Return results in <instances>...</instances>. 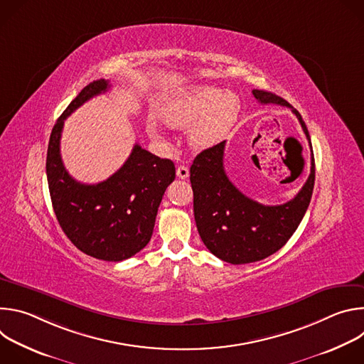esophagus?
<instances>
[{"mask_svg":"<svg viewBox=\"0 0 364 364\" xmlns=\"http://www.w3.org/2000/svg\"><path fill=\"white\" fill-rule=\"evenodd\" d=\"M188 174H190V171H188V168L186 167V166H178L177 167V177L178 178H187L188 177Z\"/></svg>","mask_w":364,"mask_h":364,"instance_id":"obj_1","label":"esophagus"}]
</instances>
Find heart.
Masks as SVG:
<instances>
[{"mask_svg":"<svg viewBox=\"0 0 364 364\" xmlns=\"http://www.w3.org/2000/svg\"><path fill=\"white\" fill-rule=\"evenodd\" d=\"M235 93L215 87H194L174 97L164 109V121L173 128H188L194 148H209L233 127L239 114Z\"/></svg>","mask_w":364,"mask_h":364,"instance_id":"heart-1","label":"heart"}]
</instances>
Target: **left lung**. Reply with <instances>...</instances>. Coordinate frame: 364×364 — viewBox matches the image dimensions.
Returning <instances> with one entry per match:
<instances>
[{
    "mask_svg": "<svg viewBox=\"0 0 364 364\" xmlns=\"http://www.w3.org/2000/svg\"><path fill=\"white\" fill-rule=\"evenodd\" d=\"M252 93L261 103L291 108L311 146L302 117L285 99L268 90L253 89ZM225 145L222 141L201 151L190 167L197 230L205 247L222 261L233 265L257 262L279 250L299 226L314 190V154L311 151L309 176L298 194L284 204L265 205L245 196L228 178Z\"/></svg>",
    "mask_w": 364,
    "mask_h": 364,
    "instance_id": "8db88e82",
    "label": "left lung"
}]
</instances>
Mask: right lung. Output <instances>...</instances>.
Here are the masks:
<instances>
[{"label": "right lung", "instance_id": "1", "mask_svg": "<svg viewBox=\"0 0 364 364\" xmlns=\"http://www.w3.org/2000/svg\"><path fill=\"white\" fill-rule=\"evenodd\" d=\"M108 89V80H93L59 117L50 134L46 173L55 215L70 242L92 257L119 262L149 242L164 191L176 178V167L171 160L155 157L135 144L125 164L105 181L83 184L70 177L60 155L65 119Z\"/></svg>", "mask_w": 364, "mask_h": 364}]
</instances>
